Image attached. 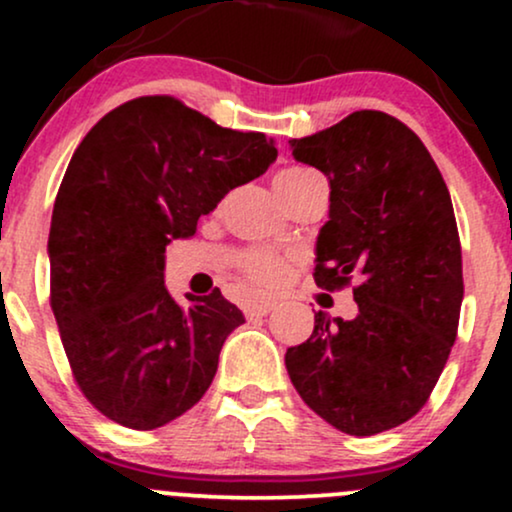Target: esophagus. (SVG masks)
I'll return each instance as SVG.
<instances>
[{
	"label": "esophagus",
	"instance_id": "1",
	"mask_svg": "<svg viewBox=\"0 0 512 512\" xmlns=\"http://www.w3.org/2000/svg\"><path fill=\"white\" fill-rule=\"evenodd\" d=\"M274 301H252V303H248L243 308V313L248 315V317H257V315H267V313H272L274 310Z\"/></svg>",
	"mask_w": 512,
	"mask_h": 512
}]
</instances>
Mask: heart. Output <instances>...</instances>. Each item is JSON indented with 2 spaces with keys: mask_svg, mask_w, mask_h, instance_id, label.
Wrapping results in <instances>:
<instances>
[{
  "mask_svg": "<svg viewBox=\"0 0 512 512\" xmlns=\"http://www.w3.org/2000/svg\"><path fill=\"white\" fill-rule=\"evenodd\" d=\"M310 175H317L315 170L310 168H286L276 175L274 187L289 185V182H298L303 178H310ZM240 274L250 281V284L262 286V289H274V286L284 284L291 274V260L289 257L274 255V252L264 250H252L243 257L238 264Z\"/></svg>",
  "mask_w": 512,
  "mask_h": 512,
  "instance_id": "b5f03b06",
  "label": "heart"
}]
</instances>
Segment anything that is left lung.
Here are the masks:
<instances>
[{
    "instance_id": "left-lung-1",
    "label": "left lung",
    "mask_w": 512,
    "mask_h": 512,
    "mask_svg": "<svg viewBox=\"0 0 512 512\" xmlns=\"http://www.w3.org/2000/svg\"><path fill=\"white\" fill-rule=\"evenodd\" d=\"M289 144L330 180L315 284L339 291L361 281L354 320L315 313L313 334L286 351V370L327 424L375 436L419 414L455 344L464 284L448 185L424 142L380 110Z\"/></svg>"
}]
</instances>
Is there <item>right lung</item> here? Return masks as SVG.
Listing matches in <instances>:
<instances>
[{"label":"right lung","instance_id":"obj_1","mask_svg":"<svg viewBox=\"0 0 512 512\" xmlns=\"http://www.w3.org/2000/svg\"><path fill=\"white\" fill-rule=\"evenodd\" d=\"M274 158L262 132L219 127L173 96L122 103L76 146L52 209L50 305L76 385L110 421L154 431L209 390L245 317L219 289L180 305L163 252Z\"/></svg>","mask_w":512,"mask_h":512}]
</instances>
